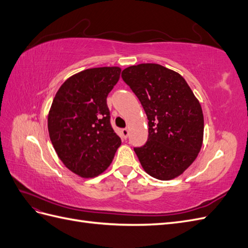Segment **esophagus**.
<instances>
[{"instance_id": "esophagus-1", "label": "esophagus", "mask_w": 248, "mask_h": 248, "mask_svg": "<svg viewBox=\"0 0 248 248\" xmlns=\"http://www.w3.org/2000/svg\"><path fill=\"white\" fill-rule=\"evenodd\" d=\"M121 133H122V136H123V138H124V139H127V138H128L129 131H128V129H127V128H123V129L121 130Z\"/></svg>"}]
</instances>
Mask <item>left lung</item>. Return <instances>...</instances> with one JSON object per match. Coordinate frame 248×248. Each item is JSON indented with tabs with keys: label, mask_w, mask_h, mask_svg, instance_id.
Masks as SVG:
<instances>
[{
	"label": "left lung",
	"mask_w": 248,
	"mask_h": 248,
	"mask_svg": "<svg viewBox=\"0 0 248 248\" xmlns=\"http://www.w3.org/2000/svg\"><path fill=\"white\" fill-rule=\"evenodd\" d=\"M122 78L149 120L146 144L134 148L142 169L158 180L177 178L196 160L202 145L204 116L186 80L159 64L127 67Z\"/></svg>",
	"instance_id": "1"
}]
</instances>
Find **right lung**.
<instances>
[{
  "label": "right lung",
  "instance_id": "1",
  "mask_svg": "<svg viewBox=\"0 0 248 248\" xmlns=\"http://www.w3.org/2000/svg\"><path fill=\"white\" fill-rule=\"evenodd\" d=\"M120 74V67L80 71L64 81L52 100L47 118L51 144L65 167L82 178L106 170L121 145L107 104Z\"/></svg>",
  "mask_w": 248,
  "mask_h": 248
}]
</instances>
